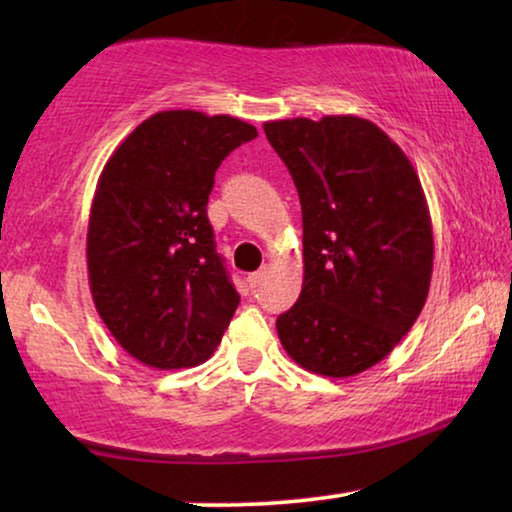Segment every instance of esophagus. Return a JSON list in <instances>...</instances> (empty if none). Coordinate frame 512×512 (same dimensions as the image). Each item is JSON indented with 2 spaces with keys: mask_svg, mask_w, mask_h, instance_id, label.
Here are the masks:
<instances>
[{
  "mask_svg": "<svg viewBox=\"0 0 512 512\" xmlns=\"http://www.w3.org/2000/svg\"><path fill=\"white\" fill-rule=\"evenodd\" d=\"M265 277H268V268H261L258 272H251V275L247 277V282H249L251 289H256V286H261Z\"/></svg>",
  "mask_w": 512,
  "mask_h": 512,
  "instance_id": "obj_1",
  "label": "esophagus"
}]
</instances>
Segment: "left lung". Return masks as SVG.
<instances>
[{
	"label": "left lung",
	"mask_w": 512,
	"mask_h": 512,
	"mask_svg": "<svg viewBox=\"0 0 512 512\" xmlns=\"http://www.w3.org/2000/svg\"><path fill=\"white\" fill-rule=\"evenodd\" d=\"M263 130L303 207V291L277 317L279 340L310 373L359 375L401 342L429 296L422 184L401 146L366 118H289Z\"/></svg>",
	"instance_id": "8db88e82"
}]
</instances>
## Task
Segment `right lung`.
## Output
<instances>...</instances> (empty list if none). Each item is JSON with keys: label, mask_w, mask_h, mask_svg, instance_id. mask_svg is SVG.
<instances>
[{"label": "right lung", "mask_w": 512, "mask_h": 512, "mask_svg": "<svg viewBox=\"0 0 512 512\" xmlns=\"http://www.w3.org/2000/svg\"><path fill=\"white\" fill-rule=\"evenodd\" d=\"M258 135L233 116L160 111L118 144L88 221V279L104 326L158 370L214 354L240 305L207 219L214 174Z\"/></svg>", "instance_id": "1"}]
</instances>
